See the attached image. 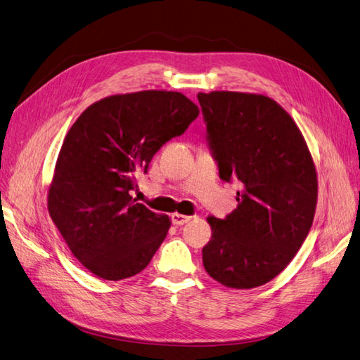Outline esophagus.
Here are the masks:
<instances>
[{
	"mask_svg": "<svg viewBox=\"0 0 360 360\" xmlns=\"http://www.w3.org/2000/svg\"><path fill=\"white\" fill-rule=\"evenodd\" d=\"M192 219V216H186V214H180V213H172L171 214V221L174 225H184L188 224Z\"/></svg>",
	"mask_w": 360,
	"mask_h": 360,
	"instance_id": "1",
	"label": "esophagus"
}]
</instances>
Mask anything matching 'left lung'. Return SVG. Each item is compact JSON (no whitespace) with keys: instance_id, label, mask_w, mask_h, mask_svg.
Listing matches in <instances>:
<instances>
[{"instance_id":"8db88e82","label":"left lung","mask_w":360,"mask_h":360,"mask_svg":"<svg viewBox=\"0 0 360 360\" xmlns=\"http://www.w3.org/2000/svg\"><path fill=\"white\" fill-rule=\"evenodd\" d=\"M198 101L221 179L243 184L234 212L207 217L204 269L228 288L264 285L311 230L319 195L311 151L290 114L267 96L212 91L198 93Z\"/></svg>"}]
</instances>
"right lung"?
<instances>
[{"label":"right lung","instance_id":"obj_1","mask_svg":"<svg viewBox=\"0 0 360 360\" xmlns=\"http://www.w3.org/2000/svg\"><path fill=\"white\" fill-rule=\"evenodd\" d=\"M200 110L179 91L108 96L78 117L64 138L48 191V210L76 259L120 281L144 270L171 226L134 200L135 172L181 135Z\"/></svg>","mask_w":360,"mask_h":360}]
</instances>
